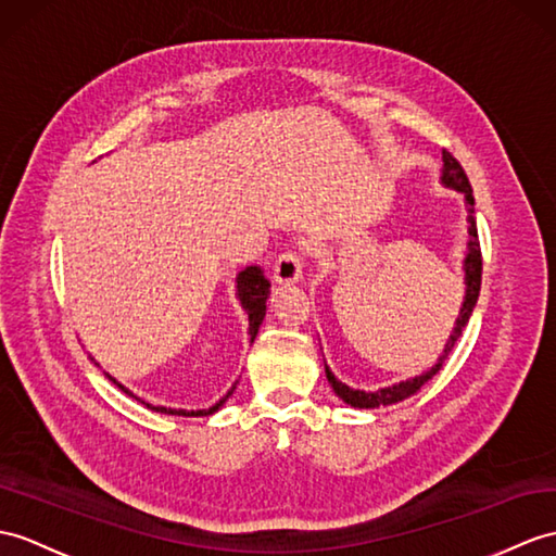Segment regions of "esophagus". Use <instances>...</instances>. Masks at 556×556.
Masks as SVG:
<instances>
[{
	"mask_svg": "<svg viewBox=\"0 0 556 556\" xmlns=\"http://www.w3.org/2000/svg\"><path fill=\"white\" fill-rule=\"evenodd\" d=\"M303 251L295 249H287L283 253H279L277 263H275V279L281 283H291L299 281L303 275Z\"/></svg>",
	"mask_w": 556,
	"mask_h": 556,
	"instance_id": "34e87169",
	"label": "esophagus"
}]
</instances>
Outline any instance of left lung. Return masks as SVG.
Here are the masks:
<instances>
[{
  "mask_svg": "<svg viewBox=\"0 0 556 556\" xmlns=\"http://www.w3.org/2000/svg\"><path fill=\"white\" fill-rule=\"evenodd\" d=\"M441 179H443L447 187H453V189L464 193V201H467V211H469V253H467V257H464V283H467V295H464V303H462V309H459L455 331L450 333V339L445 343V351H443L441 359H438L435 367H431L429 371H424L421 377H415V379H407V381H400L395 386H389V389H379V391H374V393L355 391V389H351V386L341 383L327 369V379L331 383V389L337 391V395L343 400V403L353 405V407L371 409V407H381V405H393V403H400V400L415 395L421 389V386L429 381L438 369H441L443 359L450 353H453L457 339L462 337V329L467 327V321H469L473 307H476V301H479L481 275H483V257H481L479 229H476V217H473V193H471L469 177H467V173H464V167L459 165V161L453 156V153L445 151V149H443V177Z\"/></svg>",
  "mask_w": 556,
  "mask_h": 556,
  "instance_id": "1",
  "label": "left lung"
}]
</instances>
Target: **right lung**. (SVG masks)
Instances as JSON below:
<instances>
[{"instance_id": "right-lung-1", "label": "right lung", "mask_w": 556, "mask_h": 556, "mask_svg": "<svg viewBox=\"0 0 556 556\" xmlns=\"http://www.w3.org/2000/svg\"><path fill=\"white\" fill-rule=\"evenodd\" d=\"M237 289H239V301H241L243 309H247V313H249V333H251V341H253L255 333H257V327H261V321L265 317V301H267V293H269V281L265 279L263 269L253 265V267L243 269V273L239 275ZM106 377H109V374H106ZM111 381L118 386L121 391H125L127 395H132L130 391L123 389V386L115 381V379H111ZM229 393L223 400H219V403L208 407V409H197V412H193V409L191 412H187V409H173V407H153V409L163 412V415H177V417H208V415H213V412H217L219 407L225 405V400L229 397ZM132 397H137V395H132ZM147 407H151V405L147 403Z\"/></svg>"}]
</instances>
